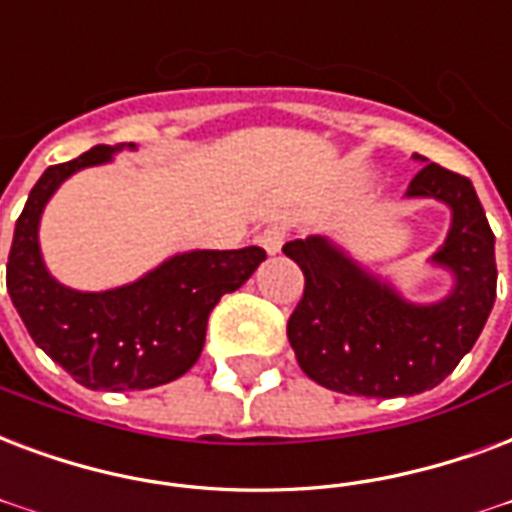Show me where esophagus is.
Listing matches in <instances>:
<instances>
[{"label": "esophagus", "mask_w": 512, "mask_h": 512, "mask_svg": "<svg viewBox=\"0 0 512 512\" xmlns=\"http://www.w3.org/2000/svg\"><path fill=\"white\" fill-rule=\"evenodd\" d=\"M287 238V230L282 225H268L263 227L260 233H257V244L266 249L268 255H276L279 249H282V244H285Z\"/></svg>", "instance_id": "1"}]
</instances>
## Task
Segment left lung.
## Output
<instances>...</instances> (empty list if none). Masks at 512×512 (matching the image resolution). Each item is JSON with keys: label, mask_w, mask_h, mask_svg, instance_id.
<instances>
[{"label": "left lung", "mask_w": 512, "mask_h": 512, "mask_svg": "<svg viewBox=\"0 0 512 512\" xmlns=\"http://www.w3.org/2000/svg\"><path fill=\"white\" fill-rule=\"evenodd\" d=\"M410 198H437L453 211L448 241L431 257L456 276L453 293L431 306L404 301L325 238L282 246L304 271V295L290 314L287 339L309 380L366 399L415 396L439 385L478 342L494 298V233L467 176L426 165Z\"/></svg>", "instance_id": "1"}]
</instances>
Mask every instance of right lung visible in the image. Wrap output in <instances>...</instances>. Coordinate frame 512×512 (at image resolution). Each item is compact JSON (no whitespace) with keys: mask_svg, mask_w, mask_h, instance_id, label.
Listing matches in <instances>:
<instances>
[{"mask_svg":"<svg viewBox=\"0 0 512 512\" xmlns=\"http://www.w3.org/2000/svg\"><path fill=\"white\" fill-rule=\"evenodd\" d=\"M121 146H94L51 165L29 192L7 257V293L37 347L92 391H146L189 372L206 342L211 309L266 260L260 246L170 257L132 285L78 293L48 274L37 225L56 187L75 170L111 160Z\"/></svg>","mask_w":512,"mask_h":512,"instance_id":"obj_1","label":"right lung"}]
</instances>
